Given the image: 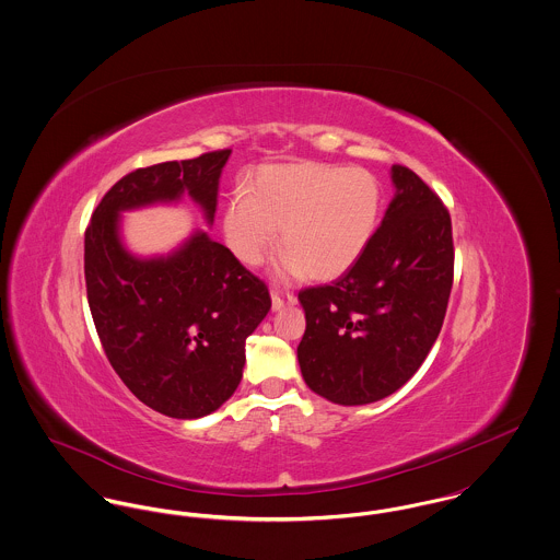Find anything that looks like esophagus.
Returning <instances> with one entry per match:
<instances>
[{
	"label": "esophagus",
	"instance_id": "1",
	"mask_svg": "<svg viewBox=\"0 0 560 560\" xmlns=\"http://www.w3.org/2000/svg\"><path fill=\"white\" fill-rule=\"evenodd\" d=\"M270 300H272V311H281L283 306H293L298 302V298L293 293L279 292V290H272Z\"/></svg>",
	"mask_w": 560,
	"mask_h": 560
}]
</instances>
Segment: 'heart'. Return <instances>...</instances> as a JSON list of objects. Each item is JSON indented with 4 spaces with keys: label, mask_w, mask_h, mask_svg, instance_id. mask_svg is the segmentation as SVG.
Instances as JSON below:
<instances>
[{
    "label": "heart",
    "mask_w": 560,
    "mask_h": 560,
    "mask_svg": "<svg viewBox=\"0 0 560 560\" xmlns=\"http://www.w3.org/2000/svg\"><path fill=\"white\" fill-rule=\"evenodd\" d=\"M382 188L363 167L325 163L270 165L224 210V235L247 267L281 243V270L334 279L352 267L380 224Z\"/></svg>",
    "instance_id": "heart-1"
}]
</instances>
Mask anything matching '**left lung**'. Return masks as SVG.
<instances>
[{
    "mask_svg": "<svg viewBox=\"0 0 560 560\" xmlns=\"http://www.w3.org/2000/svg\"><path fill=\"white\" fill-rule=\"evenodd\" d=\"M363 256L298 300L306 331L298 363L306 386L338 405L384 399L420 370L439 338L453 285L452 215L405 165Z\"/></svg>",
    "mask_w": 560,
    "mask_h": 560,
    "instance_id": "1",
    "label": "left lung"
}]
</instances>
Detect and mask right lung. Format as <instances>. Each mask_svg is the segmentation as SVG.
<instances>
[{
	"instance_id": "obj_1",
	"label": "right lung",
	"mask_w": 560,
	"mask_h": 560,
	"mask_svg": "<svg viewBox=\"0 0 560 560\" xmlns=\"http://www.w3.org/2000/svg\"><path fill=\"white\" fill-rule=\"evenodd\" d=\"M231 149L138 167L108 188L83 241L88 304L108 363L136 399L176 420L203 418L240 386L245 340L270 311L267 283L197 231L174 254L136 258L119 212L185 192L208 224Z\"/></svg>"
}]
</instances>
